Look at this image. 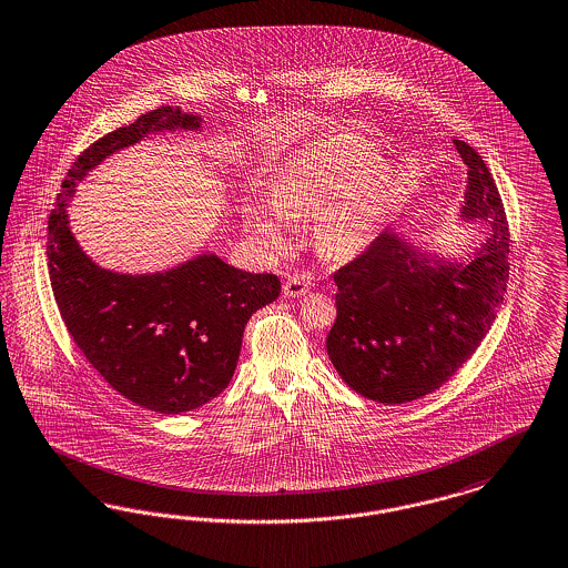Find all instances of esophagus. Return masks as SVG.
Returning a JSON list of instances; mask_svg holds the SVG:
<instances>
[{"mask_svg": "<svg viewBox=\"0 0 568 568\" xmlns=\"http://www.w3.org/2000/svg\"><path fill=\"white\" fill-rule=\"evenodd\" d=\"M311 290V278L308 276H292L285 281L283 285V292L287 297H300V295L306 294Z\"/></svg>", "mask_w": 568, "mask_h": 568, "instance_id": "1", "label": "esophagus"}]
</instances>
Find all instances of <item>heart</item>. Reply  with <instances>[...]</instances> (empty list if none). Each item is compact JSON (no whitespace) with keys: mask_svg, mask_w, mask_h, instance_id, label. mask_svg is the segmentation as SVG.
<instances>
[{"mask_svg":"<svg viewBox=\"0 0 568 568\" xmlns=\"http://www.w3.org/2000/svg\"><path fill=\"white\" fill-rule=\"evenodd\" d=\"M395 169L362 135L334 131L297 148L274 171L273 196L243 206V222L266 253L290 245L294 217L315 213V245L327 260L364 253L395 204Z\"/></svg>","mask_w":568,"mask_h":568,"instance_id":"b5f03b06","label":"heart"}]
</instances>
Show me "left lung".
<instances>
[{
  "instance_id": "1",
  "label": "left lung",
  "mask_w": 568,
  "mask_h": 568,
  "mask_svg": "<svg viewBox=\"0 0 568 568\" xmlns=\"http://www.w3.org/2000/svg\"><path fill=\"white\" fill-rule=\"evenodd\" d=\"M458 220L486 226L484 241L446 257L385 230L334 274L336 323L327 355L342 381L381 404H406L444 385L476 353L503 304L509 230L497 183L471 145Z\"/></svg>"
}]
</instances>
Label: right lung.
<instances>
[{"mask_svg":"<svg viewBox=\"0 0 568 568\" xmlns=\"http://www.w3.org/2000/svg\"><path fill=\"white\" fill-rule=\"evenodd\" d=\"M201 129V115L164 105L101 136L71 164L48 217L50 285L71 338L112 388L159 414L201 408L226 388L247 321L278 297L281 281L215 253L160 273L108 271L80 247L68 206L78 183L115 152L148 135Z\"/></svg>","mask_w":568,"mask_h":568,"instance_id":"right-lung-1","label":"right lung"}]
</instances>
